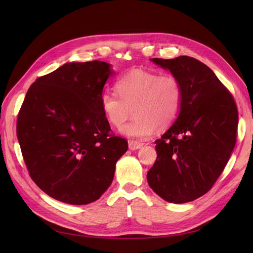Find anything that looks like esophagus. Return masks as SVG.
<instances>
[{
	"label": "esophagus",
	"instance_id": "34e87169",
	"mask_svg": "<svg viewBox=\"0 0 253 253\" xmlns=\"http://www.w3.org/2000/svg\"><path fill=\"white\" fill-rule=\"evenodd\" d=\"M142 143L140 142H137V141H129L128 142V149L132 150V151H135V150H138L142 147Z\"/></svg>",
	"mask_w": 253,
	"mask_h": 253
}]
</instances>
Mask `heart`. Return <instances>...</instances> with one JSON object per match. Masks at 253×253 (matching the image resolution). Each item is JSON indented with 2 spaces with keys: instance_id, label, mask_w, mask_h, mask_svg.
<instances>
[{
  "instance_id": "heart-1",
  "label": "heart",
  "mask_w": 253,
  "mask_h": 253,
  "mask_svg": "<svg viewBox=\"0 0 253 253\" xmlns=\"http://www.w3.org/2000/svg\"><path fill=\"white\" fill-rule=\"evenodd\" d=\"M117 94L104 91L100 106L104 117L115 127H121L135 113V119L121 128L133 139H148L157 127H169L177 118L182 103L180 81L173 75H159L134 70L115 83Z\"/></svg>"
}]
</instances>
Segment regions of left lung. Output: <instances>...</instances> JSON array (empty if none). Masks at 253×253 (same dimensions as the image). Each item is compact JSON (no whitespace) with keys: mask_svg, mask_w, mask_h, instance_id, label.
Listing matches in <instances>:
<instances>
[{"mask_svg":"<svg viewBox=\"0 0 253 253\" xmlns=\"http://www.w3.org/2000/svg\"><path fill=\"white\" fill-rule=\"evenodd\" d=\"M151 61L178 78L182 103L174 124L155 141L148 183L167 202L189 203L208 192L225 169L239 114L229 90L201 61L188 56Z\"/></svg>","mask_w":253,"mask_h":253,"instance_id":"8db88e82","label":"left lung"}]
</instances>
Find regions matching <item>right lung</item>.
Instances as JSON below:
<instances>
[{
  "instance_id": "right-lung-1",
  "label": "right lung",
  "mask_w": 253,
  "mask_h": 253,
  "mask_svg": "<svg viewBox=\"0 0 253 253\" xmlns=\"http://www.w3.org/2000/svg\"><path fill=\"white\" fill-rule=\"evenodd\" d=\"M115 74L102 61L68 62L29 87L17 135L30 177L43 192L71 205L97 201L114 178L126 139L110 134L100 106Z\"/></svg>"
}]
</instances>
